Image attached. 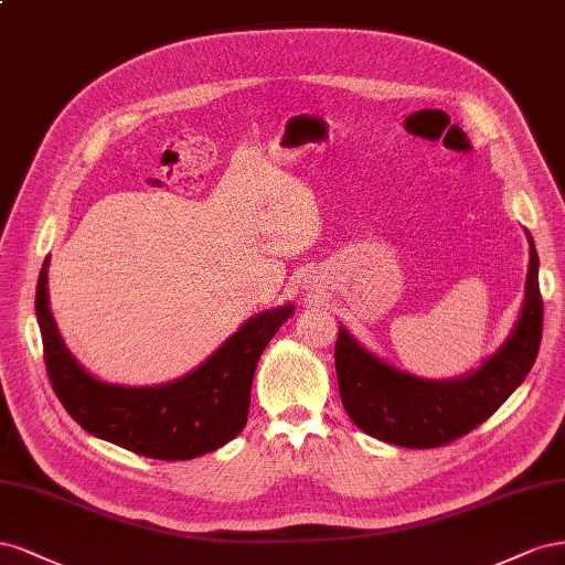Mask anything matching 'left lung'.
Segmentation results:
<instances>
[{
  "mask_svg": "<svg viewBox=\"0 0 565 565\" xmlns=\"http://www.w3.org/2000/svg\"><path fill=\"white\" fill-rule=\"evenodd\" d=\"M530 241V267L519 321L490 360L473 374L449 381H428L364 350L341 327L335 341V374L343 407L352 424L366 435L409 449L443 447L478 428L533 369L542 341V296L537 250Z\"/></svg>",
  "mask_w": 565,
  "mask_h": 565,
  "instance_id": "left-lung-1",
  "label": "left lung"
}]
</instances>
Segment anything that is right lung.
Instances as JSON below:
<instances>
[{"label": "right lung", "mask_w": 565, "mask_h": 565, "mask_svg": "<svg viewBox=\"0 0 565 565\" xmlns=\"http://www.w3.org/2000/svg\"><path fill=\"white\" fill-rule=\"evenodd\" d=\"M46 257L35 294L44 364L61 405L94 438L135 455L186 461L227 445L244 430L257 360L294 315L281 305L250 317L191 374L149 388L106 383L85 372L63 343L50 310Z\"/></svg>", "instance_id": "right-lung-1"}]
</instances>
